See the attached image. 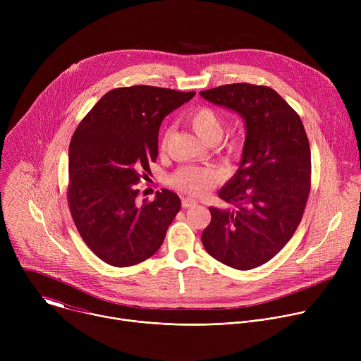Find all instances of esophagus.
<instances>
[{
    "label": "esophagus",
    "instance_id": "34e87169",
    "mask_svg": "<svg viewBox=\"0 0 361 361\" xmlns=\"http://www.w3.org/2000/svg\"><path fill=\"white\" fill-rule=\"evenodd\" d=\"M181 204H183V207H184V209H190V207H194V205H197V204H198V201H197L195 198L185 197V198H183Z\"/></svg>",
    "mask_w": 361,
    "mask_h": 361
}]
</instances>
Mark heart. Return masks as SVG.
Listing matches in <instances>:
<instances>
[{
  "instance_id": "heart-1",
  "label": "heart",
  "mask_w": 361,
  "mask_h": 361,
  "mask_svg": "<svg viewBox=\"0 0 361 361\" xmlns=\"http://www.w3.org/2000/svg\"><path fill=\"white\" fill-rule=\"evenodd\" d=\"M187 121L192 131L204 142H217L224 131L223 118L217 111L210 107H198L187 117ZM169 133L163 137V145L167 142ZM226 148L230 152H237L241 148V140L233 137L227 141ZM220 180V174L207 167H183L174 173L171 183L174 187L190 192V194H202L212 187H214Z\"/></svg>"
}]
</instances>
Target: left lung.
Segmentation results:
<instances>
[{"label": "left lung", "mask_w": 361, "mask_h": 361, "mask_svg": "<svg viewBox=\"0 0 361 361\" xmlns=\"http://www.w3.org/2000/svg\"><path fill=\"white\" fill-rule=\"evenodd\" d=\"M245 121L237 173L219 191L233 210L210 207L202 245L235 270L259 267L288 243L310 194V144L298 114L270 87L247 82L201 91Z\"/></svg>", "instance_id": "1"}]
</instances>
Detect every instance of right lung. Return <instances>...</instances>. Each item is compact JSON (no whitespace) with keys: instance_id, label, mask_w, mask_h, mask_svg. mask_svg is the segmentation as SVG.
Masks as SVG:
<instances>
[{"instance_id":"right-lung-1","label":"right lung","mask_w":361,"mask_h":361,"mask_svg":"<svg viewBox=\"0 0 361 361\" xmlns=\"http://www.w3.org/2000/svg\"><path fill=\"white\" fill-rule=\"evenodd\" d=\"M194 95L151 85L114 88L78 124L68 149V205L81 238L107 264L149 259L180 212V197L166 188L140 204L135 184L159 156L161 121Z\"/></svg>"}]
</instances>
